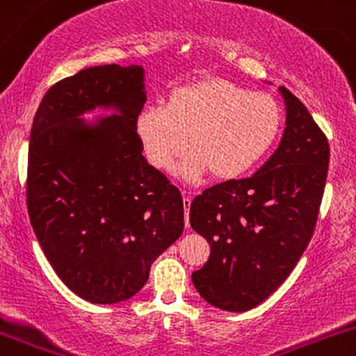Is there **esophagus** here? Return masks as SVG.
<instances>
[{
    "label": "esophagus",
    "mask_w": 356,
    "mask_h": 356,
    "mask_svg": "<svg viewBox=\"0 0 356 356\" xmlns=\"http://www.w3.org/2000/svg\"><path fill=\"white\" fill-rule=\"evenodd\" d=\"M183 205H185V228H190V221H188V212H190V205H192V199L188 195L183 197Z\"/></svg>",
    "instance_id": "esophagus-1"
}]
</instances>
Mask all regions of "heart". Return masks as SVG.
<instances>
[{
	"instance_id": "b5f03b06",
	"label": "heart",
	"mask_w": 356,
	"mask_h": 356,
	"mask_svg": "<svg viewBox=\"0 0 356 356\" xmlns=\"http://www.w3.org/2000/svg\"><path fill=\"white\" fill-rule=\"evenodd\" d=\"M283 124V109L267 92H248L222 79L186 83L170 92L164 108H147L137 120L145 156L168 170L186 149L179 168L195 179L211 171L219 181L247 175L270 151Z\"/></svg>"
}]
</instances>
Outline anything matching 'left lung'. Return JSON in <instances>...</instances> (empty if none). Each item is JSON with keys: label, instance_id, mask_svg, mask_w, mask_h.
I'll use <instances>...</instances> for the list:
<instances>
[{"label": "left lung", "instance_id": "8db88e82", "mask_svg": "<svg viewBox=\"0 0 356 356\" xmlns=\"http://www.w3.org/2000/svg\"><path fill=\"white\" fill-rule=\"evenodd\" d=\"M286 128L273 156L250 178L204 190L190 205V226L211 245L193 286L216 309L245 312L283 284L317 222L329 144L309 109L280 87Z\"/></svg>", "mask_w": 356, "mask_h": 356}]
</instances>
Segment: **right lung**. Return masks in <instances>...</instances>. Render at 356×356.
Here are the masks:
<instances>
[{
    "label": "right lung",
    "mask_w": 356,
    "mask_h": 356,
    "mask_svg": "<svg viewBox=\"0 0 356 356\" xmlns=\"http://www.w3.org/2000/svg\"><path fill=\"white\" fill-rule=\"evenodd\" d=\"M140 65H102L54 83L31 130L27 209L54 273L80 298L137 295L183 233L181 193L144 157ZM96 108L113 115L82 119Z\"/></svg>",
    "instance_id": "1"
}]
</instances>
